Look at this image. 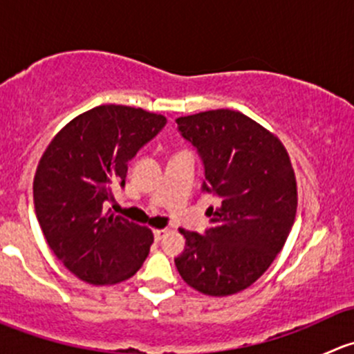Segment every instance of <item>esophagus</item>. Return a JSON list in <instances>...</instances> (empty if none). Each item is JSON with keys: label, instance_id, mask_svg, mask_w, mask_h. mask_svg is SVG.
<instances>
[{"label": "esophagus", "instance_id": "esophagus-1", "mask_svg": "<svg viewBox=\"0 0 354 354\" xmlns=\"http://www.w3.org/2000/svg\"><path fill=\"white\" fill-rule=\"evenodd\" d=\"M167 234V230H154V238L156 241H160Z\"/></svg>", "mask_w": 354, "mask_h": 354}]
</instances>
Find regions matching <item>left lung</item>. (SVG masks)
Here are the masks:
<instances>
[{"label": "left lung", "mask_w": 354, "mask_h": 354, "mask_svg": "<svg viewBox=\"0 0 354 354\" xmlns=\"http://www.w3.org/2000/svg\"><path fill=\"white\" fill-rule=\"evenodd\" d=\"M176 123L202 157V190L221 202L210 207L203 234L180 227L187 246L174 263L203 295H234L252 286L286 243L298 205L291 160L276 135L240 111H203Z\"/></svg>", "instance_id": "8db88e82"}]
</instances>
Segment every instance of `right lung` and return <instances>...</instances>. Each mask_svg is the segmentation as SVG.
Segmentation results:
<instances>
[{
	"label": "right lung",
	"instance_id": "add662e5",
	"mask_svg": "<svg viewBox=\"0 0 354 354\" xmlns=\"http://www.w3.org/2000/svg\"><path fill=\"white\" fill-rule=\"evenodd\" d=\"M166 124L162 114L106 104L56 133L39 160L34 205L49 248L78 279L116 284L142 267L154 234L106 210L131 160Z\"/></svg>",
	"mask_w": 354,
	"mask_h": 354
}]
</instances>
